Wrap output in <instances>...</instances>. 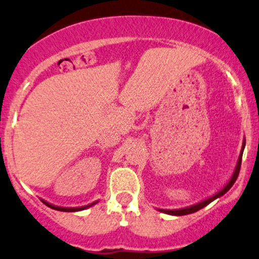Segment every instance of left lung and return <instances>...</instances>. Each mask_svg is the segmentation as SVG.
<instances>
[{"label":"left lung","mask_w":259,"mask_h":259,"mask_svg":"<svg viewBox=\"0 0 259 259\" xmlns=\"http://www.w3.org/2000/svg\"><path fill=\"white\" fill-rule=\"evenodd\" d=\"M245 144H246V139H243L242 148H241V153H240L239 159H237L236 166H235L234 172H232V175L230 177V180H229V181H228V184L224 186V187L219 191V192H217L215 194H213V196L209 197V198H207V199L200 200L199 203H196V204L190 205V207H185V208H180V209H158V210L161 211V213L170 214V215H177V217H179V215H187V214L196 213V211L199 210V209L207 207L209 203H211V202H213V200H215L217 198H219V197L224 196V194L228 192V191L232 187V185H234L235 181H236L237 176H239L240 167H241V159H242V154H243V149H245Z\"/></svg>","instance_id":"8db88e82"}]
</instances>
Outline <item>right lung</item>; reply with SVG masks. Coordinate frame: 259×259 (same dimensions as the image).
Returning a JSON list of instances; mask_svg holds the SVG:
<instances>
[{
  "instance_id": "right-lung-1",
  "label": "right lung",
  "mask_w": 259,
  "mask_h": 259,
  "mask_svg": "<svg viewBox=\"0 0 259 259\" xmlns=\"http://www.w3.org/2000/svg\"><path fill=\"white\" fill-rule=\"evenodd\" d=\"M41 202H42L44 204H45V205H48L49 208H51V209H55V210H60V211H79V210H84V209H87V208H91V207H93V205H94V204H97V203H98V200H97V202H93V203H91V204H88V205H83V207H75V208H65V207H57V205H54V204H51V203L46 202V200H44V199H41Z\"/></svg>"
}]
</instances>
